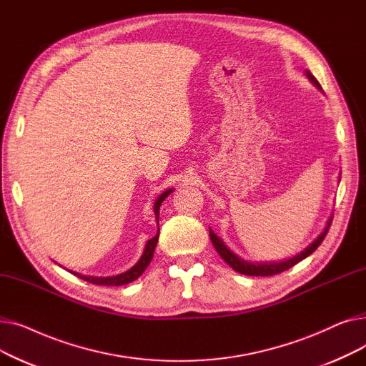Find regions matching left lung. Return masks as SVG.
<instances>
[{
    "label": "left lung",
    "instance_id": "8db88e82",
    "mask_svg": "<svg viewBox=\"0 0 366 366\" xmlns=\"http://www.w3.org/2000/svg\"><path fill=\"white\" fill-rule=\"evenodd\" d=\"M307 79H309L319 90H322L319 81L315 79V76L312 75L310 71H304ZM331 221H332V217L326 221V225L323 228V232L309 244L307 246L304 251H301L300 254L291 257V258H285L282 261H267V262H251V261H244L240 257H237L233 251H229V247H227V244L212 232V228H209V236H210V240H212V244L215 246L217 252L221 255V258L233 268V270H236L237 273L240 274H246V276H273V274H279L285 270H287V268L294 267L297 262L302 261L304 258L310 257L316 249L319 247V244L323 242L326 233H328V229L331 227Z\"/></svg>",
    "mask_w": 366,
    "mask_h": 366
}]
</instances>
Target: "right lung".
Segmentation results:
<instances>
[{
    "instance_id": "obj_1",
    "label": "right lung",
    "mask_w": 366,
    "mask_h": 366,
    "mask_svg": "<svg viewBox=\"0 0 366 366\" xmlns=\"http://www.w3.org/2000/svg\"><path fill=\"white\" fill-rule=\"evenodd\" d=\"M170 193H173V188L164 189L163 193L156 199V202H154L152 209H154V215H156L157 225H159L160 206H162L163 200H164ZM159 234H160V228H157L156 236L151 237V239L147 242V244H145V247H144V254L141 255L139 261H138L137 264H134L132 268H129L127 272H124V273H122V274L108 276V277H96V276H84V274H80V273H76V272H71V270H68V272H71L74 276L80 277V279H83V280H86V282H90V283H93V285H104V286H122V285H127V283H130V282H133V280H137V279L145 272V268L148 267V264L151 262V259H152V257H154V251H156V246H157V242H159Z\"/></svg>"
}]
</instances>
